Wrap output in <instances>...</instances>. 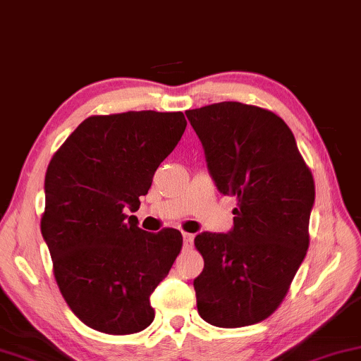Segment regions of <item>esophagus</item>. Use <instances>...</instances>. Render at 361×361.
I'll return each instance as SVG.
<instances>
[{
    "instance_id": "esophagus-1",
    "label": "esophagus",
    "mask_w": 361,
    "mask_h": 361,
    "mask_svg": "<svg viewBox=\"0 0 361 361\" xmlns=\"http://www.w3.org/2000/svg\"><path fill=\"white\" fill-rule=\"evenodd\" d=\"M193 239H195L193 234H190V233H183V243H185V246H186V247H190L191 244H193Z\"/></svg>"
}]
</instances>
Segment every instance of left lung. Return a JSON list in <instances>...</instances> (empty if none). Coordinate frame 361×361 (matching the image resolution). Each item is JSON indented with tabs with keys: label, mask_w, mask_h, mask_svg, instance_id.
<instances>
[{
	"label": "left lung",
	"mask_w": 361,
	"mask_h": 361,
	"mask_svg": "<svg viewBox=\"0 0 361 361\" xmlns=\"http://www.w3.org/2000/svg\"><path fill=\"white\" fill-rule=\"evenodd\" d=\"M219 193L234 196L228 234L201 233L195 279L201 319L223 329L272 315L309 249L314 176L294 133L271 110L219 102L186 110Z\"/></svg>",
	"instance_id": "8db88e82"
}]
</instances>
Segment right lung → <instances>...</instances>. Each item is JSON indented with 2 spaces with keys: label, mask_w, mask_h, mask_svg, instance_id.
<instances>
[{
  "label": "right lung",
  "mask_w": 361,
  "mask_h": 361,
  "mask_svg": "<svg viewBox=\"0 0 361 361\" xmlns=\"http://www.w3.org/2000/svg\"><path fill=\"white\" fill-rule=\"evenodd\" d=\"M186 128L181 112L92 115L67 137L44 180L42 238L77 319L110 335L145 330L150 295L183 246L178 229L137 226L140 196Z\"/></svg>",
  "instance_id": "right-lung-1"
}]
</instances>
